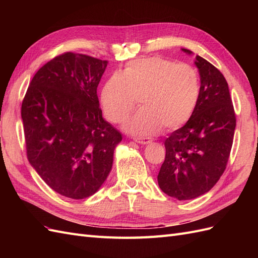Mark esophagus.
I'll use <instances>...</instances> for the list:
<instances>
[{"label": "esophagus", "mask_w": 258, "mask_h": 258, "mask_svg": "<svg viewBox=\"0 0 258 258\" xmlns=\"http://www.w3.org/2000/svg\"><path fill=\"white\" fill-rule=\"evenodd\" d=\"M135 141L137 143H139V144H141V145H145V144H150L152 142V140L151 139H147V138H143V139L137 138V139H135Z\"/></svg>", "instance_id": "obj_1"}]
</instances>
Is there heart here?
Instances as JSON below:
<instances>
[{"label":"heart","mask_w":258,"mask_h":258,"mask_svg":"<svg viewBox=\"0 0 258 258\" xmlns=\"http://www.w3.org/2000/svg\"><path fill=\"white\" fill-rule=\"evenodd\" d=\"M201 92L197 70L160 57L131 61L122 73L112 74L101 90L107 118L121 122L134 110L138 98L142 108L124 123L136 136H154L162 127H181L196 110Z\"/></svg>","instance_id":"b5f03b06"}]
</instances>
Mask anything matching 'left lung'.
<instances>
[{
    "label": "left lung",
    "mask_w": 258,
    "mask_h": 258,
    "mask_svg": "<svg viewBox=\"0 0 258 258\" xmlns=\"http://www.w3.org/2000/svg\"><path fill=\"white\" fill-rule=\"evenodd\" d=\"M195 64L200 75L199 102L184 126L165 141L166 158L157 176L160 189L178 200L197 198L217 183L227 165L236 128L225 77L200 56Z\"/></svg>",
    "instance_id": "8db88e82"
}]
</instances>
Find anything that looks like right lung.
Instances as JSON below:
<instances>
[{
  "mask_svg": "<svg viewBox=\"0 0 258 258\" xmlns=\"http://www.w3.org/2000/svg\"><path fill=\"white\" fill-rule=\"evenodd\" d=\"M107 61L67 52L43 66L22 101L28 159L51 189L92 196L113 166L121 134L102 117L97 95Z\"/></svg>",
  "mask_w": 258,
  "mask_h": 258,
  "instance_id": "right-lung-1",
  "label": "right lung"
}]
</instances>
